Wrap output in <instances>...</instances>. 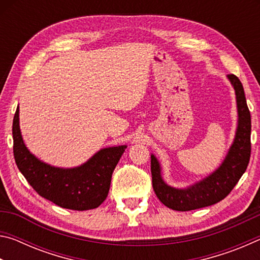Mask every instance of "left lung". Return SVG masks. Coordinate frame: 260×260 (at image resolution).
Wrapping results in <instances>:
<instances>
[{
	"mask_svg": "<svg viewBox=\"0 0 260 260\" xmlns=\"http://www.w3.org/2000/svg\"><path fill=\"white\" fill-rule=\"evenodd\" d=\"M235 89L239 121L234 142L222 164L209 177L184 189L167 186L160 174V164L151 155L152 187L162 204L175 211H191L218 203L230 193L248 167L251 155V116L243 86L234 74H228Z\"/></svg>",
	"mask_w": 260,
	"mask_h": 260,
	"instance_id": "8db88e82",
	"label": "left lung"
}]
</instances>
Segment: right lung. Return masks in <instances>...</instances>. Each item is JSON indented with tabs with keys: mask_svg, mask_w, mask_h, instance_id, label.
<instances>
[{
	"mask_svg": "<svg viewBox=\"0 0 260 260\" xmlns=\"http://www.w3.org/2000/svg\"><path fill=\"white\" fill-rule=\"evenodd\" d=\"M17 167L39 195L64 209H96L107 199L114 167L126 146L101 149L78 167L59 169L38 159L26 148L19 128V108L12 122Z\"/></svg>",
	"mask_w": 260,
	"mask_h": 260,
	"instance_id": "add662e5",
	"label": "right lung"
}]
</instances>
